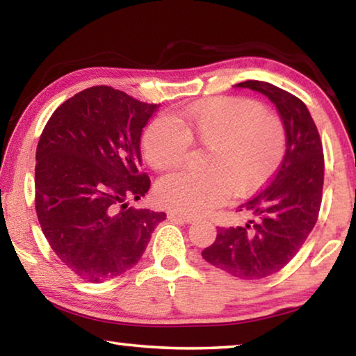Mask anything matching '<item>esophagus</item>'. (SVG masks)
Wrapping results in <instances>:
<instances>
[{"mask_svg": "<svg viewBox=\"0 0 356 356\" xmlns=\"http://www.w3.org/2000/svg\"><path fill=\"white\" fill-rule=\"evenodd\" d=\"M168 218L174 220V221H180V222H186V225H190V222L196 221L195 216H190V215H184V213H177V212H170L168 213Z\"/></svg>", "mask_w": 356, "mask_h": 356, "instance_id": "obj_1", "label": "esophagus"}]
</instances>
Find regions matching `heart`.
<instances>
[{
    "label": "heart",
    "instance_id": "heart-1",
    "mask_svg": "<svg viewBox=\"0 0 356 356\" xmlns=\"http://www.w3.org/2000/svg\"><path fill=\"white\" fill-rule=\"evenodd\" d=\"M190 143L207 146L204 171H177L159 180L161 206L201 215L234 191L248 196L273 177L286 152V127L278 114L242 97L197 102L184 111L160 116L141 138L144 159L156 171L184 163Z\"/></svg>",
    "mask_w": 356,
    "mask_h": 356
}]
</instances>
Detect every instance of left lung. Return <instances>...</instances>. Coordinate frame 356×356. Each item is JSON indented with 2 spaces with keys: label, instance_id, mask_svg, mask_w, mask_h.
Returning <instances> with one entry per match:
<instances>
[{
  "label": "left lung",
  "instance_id": "1",
  "mask_svg": "<svg viewBox=\"0 0 356 356\" xmlns=\"http://www.w3.org/2000/svg\"><path fill=\"white\" fill-rule=\"evenodd\" d=\"M268 97L286 127V154L264 190L238 206L252 218L243 226L218 227L202 251L213 267L238 280H261L287 265L314 227L322 202V141L308 108L291 92L267 81L236 84Z\"/></svg>",
  "mask_w": 356,
  "mask_h": 356
}]
</instances>
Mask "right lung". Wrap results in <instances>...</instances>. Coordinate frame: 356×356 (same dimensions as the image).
Here are the masks:
<instances>
[{
    "mask_svg": "<svg viewBox=\"0 0 356 356\" xmlns=\"http://www.w3.org/2000/svg\"><path fill=\"white\" fill-rule=\"evenodd\" d=\"M160 105L94 86L51 114L35 150V212L51 250L89 282L135 267L165 212L134 209L150 179L141 134Z\"/></svg>",
    "mask_w": 356,
    "mask_h": 356,
    "instance_id": "right-lung-1",
    "label": "right lung"
}]
</instances>
